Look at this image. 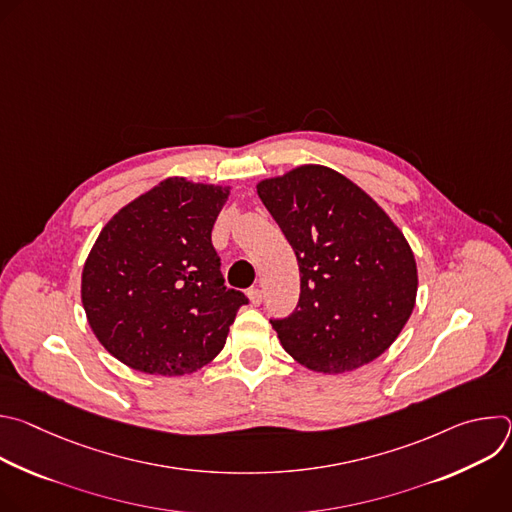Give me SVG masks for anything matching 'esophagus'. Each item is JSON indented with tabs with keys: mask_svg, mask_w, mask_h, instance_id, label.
Here are the masks:
<instances>
[{
	"mask_svg": "<svg viewBox=\"0 0 512 512\" xmlns=\"http://www.w3.org/2000/svg\"><path fill=\"white\" fill-rule=\"evenodd\" d=\"M247 296H249V302H251L253 306H259V304L263 302V294H261V289H249V291H247Z\"/></svg>",
	"mask_w": 512,
	"mask_h": 512,
	"instance_id": "1",
	"label": "esophagus"
}]
</instances>
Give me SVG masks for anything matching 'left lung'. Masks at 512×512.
Masks as SVG:
<instances>
[{"instance_id":"obj_1","label":"left lung","mask_w":512,"mask_h":512,"mask_svg":"<svg viewBox=\"0 0 512 512\" xmlns=\"http://www.w3.org/2000/svg\"><path fill=\"white\" fill-rule=\"evenodd\" d=\"M257 194L300 267V302L271 320L306 369L340 375L379 358L417 298V263L391 216L352 180L320 164L265 178Z\"/></svg>"}]
</instances>
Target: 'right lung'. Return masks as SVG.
<instances>
[{"label": "right lung", "instance_id": "add662e5", "mask_svg": "<svg viewBox=\"0 0 512 512\" xmlns=\"http://www.w3.org/2000/svg\"><path fill=\"white\" fill-rule=\"evenodd\" d=\"M231 186L172 176L101 229L81 279L97 340L129 369L192 375L223 350L245 294L225 287L210 233Z\"/></svg>", "mask_w": 512, "mask_h": 512}]
</instances>
